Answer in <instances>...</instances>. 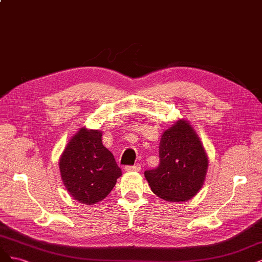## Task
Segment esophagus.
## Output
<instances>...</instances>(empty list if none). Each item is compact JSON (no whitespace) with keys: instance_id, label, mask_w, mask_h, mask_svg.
<instances>
[{"instance_id":"esophagus-1","label":"esophagus","mask_w":262,"mask_h":262,"mask_svg":"<svg viewBox=\"0 0 262 262\" xmlns=\"http://www.w3.org/2000/svg\"><path fill=\"white\" fill-rule=\"evenodd\" d=\"M125 170L127 172H139L141 170V165L136 164V165H127L125 167Z\"/></svg>"}]
</instances>
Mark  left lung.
I'll return each instance as SVG.
<instances>
[{
  "label": "left lung",
  "instance_id": "obj_1",
  "mask_svg": "<svg viewBox=\"0 0 262 262\" xmlns=\"http://www.w3.org/2000/svg\"><path fill=\"white\" fill-rule=\"evenodd\" d=\"M160 164L145 171L149 186L166 201H187L202 187L208 158L197 134L187 121H179L163 133Z\"/></svg>",
  "mask_w": 262,
  "mask_h": 262
}]
</instances>
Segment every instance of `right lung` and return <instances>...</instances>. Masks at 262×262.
Here are the masks:
<instances>
[{
  "mask_svg": "<svg viewBox=\"0 0 262 262\" xmlns=\"http://www.w3.org/2000/svg\"><path fill=\"white\" fill-rule=\"evenodd\" d=\"M99 130L81 128L60 159L61 176L72 197L94 205L104 199L122 175L114 156L102 145Z\"/></svg>",
  "mask_w": 262,
  "mask_h": 262,
  "instance_id": "right-lung-1",
  "label": "right lung"
}]
</instances>
